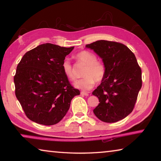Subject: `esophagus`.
Here are the masks:
<instances>
[{
    "instance_id": "1",
    "label": "esophagus",
    "mask_w": 161,
    "mask_h": 161,
    "mask_svg": "<svg viewBox=\"0 0 161 161\" xmlns=\"http://www.w3.org/2000/svg\"><path fill=\"white\" fill-rule=\"evenodd\" d=\"M81 94L83 95V96H88L89 94L85 92H81Z\"/></svg>"
}]
</instances>
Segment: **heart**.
Returning <instances> with one entry per match:
<instances>
[{
  "label": "heart",
  "mask_w": 161,
  "mask_h": 161,
  "mask_svg": "<svg viewBox=\"0 0 161 161\" xmlns=\"http://www.w3.org/2000/svg\"><path fill=\"white\" fill-rule=\"evenodd\" d=\"M80 63L86 65L83 72L84 78L77 80L74 85L76 88L84 91L90 90L93 88L96 81L97 82L102 81L105 77L106 67L102 61L97 59V56L88 50L79 52L75 56ZM62 70L64 75L70 80H74L75 75L70 61L64 59L62 63Z\"/></svg>",
  "instance_id": "1"
}]
</instances>
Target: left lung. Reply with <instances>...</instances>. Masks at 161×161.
<instances>
[{
	"label": "left lung",
	"instance_id": "1",
	"mask_svg": "<svg viewBox=\"0 0 161 161\" xmlns=\"http://www.w3.org/2000/svg\"><path fill=\"white\" fill-rule=\"evenodd\" d=\"M86 47L93 50L106 67L102 83L92 92L99 103L94 109L98 119L114 123L132 112L142 86L141 69L135 54L120 42L98 40Z\"/></svg>",
	"mask_w": 161,
	"mask_h": 161
}]
</instances>
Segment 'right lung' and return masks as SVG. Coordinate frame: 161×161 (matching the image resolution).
<instances>
[{"instance_id":"1","label":"right lung","mask_w":161,"mask_h":161,"mask_svg":"<svg viewBox=\"0 0 161 161\" xmlns=\"http://www.w3.org/2000/svg\"><path fill=\"white\" fill-rule=\"evenodd\" d=\"M73 49L45 43L27 52L19 62L15 93L31 121L45 126L58 124L66 115L72 98L80 95L62 70V62Z\"/></svg>"}]
</instances>
